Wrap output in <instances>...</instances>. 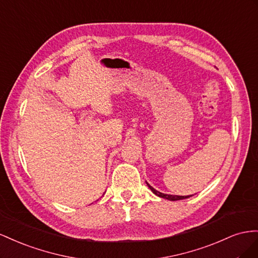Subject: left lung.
Listing matches in <instances>:
<instances>
[{
	"instance_id": "left-lung-1",
	"label": "left lung",
	"mask_w": 258,
	"mask_h": 258,
	"mask_svg": "<svg viewBox=\"0 0 258 258\" xmlns=\"http://www.w3.org/2000/svg\"><path fill=\"white\" fill-rule=\"evenodd\" d=\"M147 186H148L150 188V190L152 191V192L160 197V198H163V199H166V200H170V201H177V200H182V199H188L190 198L191 196H174V195H166V194H162L160 192V191L156 190L153 187H151L148 182H147Z\"/></svg>"
}]
</instances>
